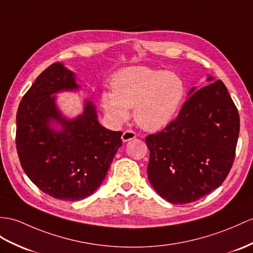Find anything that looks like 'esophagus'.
<instances>
[{
	"mask_svg": "<svg viewBox=\"0 0 253 253\" xmlns=\"http://www.w3.org/2000/svg\"><path fill=\"white\" fill-rule=\"evenodd\" d=\"M135 137H136V134H135L133 131H126V132H123L121 139H122L123 143H126V141L132 140Z\"/></svg>",
	"mask_w": 253,
	"mask_h": 253,
	"instance_id": "34e87169",
	"label": "esophagus"
}]
</instances>
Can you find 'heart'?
<instances>
[{
    "instance_id": "obj_1",
    "label": "heart",
    "mask_w": 253,
    "mask_h": 253,
    "mask_svg": "<svg viewBox=\"0 0 253 253\" xmlns=\"http://www.w3.org/2000/svg\"><path fill=\"white\" fill-rule=\"evenodd\" d=\"M112 91H104L101 103L109 121L116 126L130 118L145 131L157 132L173 121L179 109L186 87L178 74L134 66L115 74Z\"/></svg>"
}]
</instances>
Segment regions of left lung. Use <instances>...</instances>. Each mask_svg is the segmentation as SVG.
Instances as JSON below:
<instances>
[{
	"mask_svg": "<svg viewBox=\"0 0 253 253\" xmlns=\"http://www.w3.org/2000/svg\"><path fill=\"white\" fill-rule=\"evenodd\" d=\"M192 87L177 119L148 135V179L171 204L195 202L219 188L230 173L239 134V115L221 80L208 75Z\"/></svg>",
	"mask_w": 253,
	"mask_h": 253,
	"instance_id": "obj_1",
	"label": "left lung"
}]
</instances>
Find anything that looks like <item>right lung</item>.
<instances>
[{"label": "right lung", "instance_id": "add662e5", "mask_svg": "<svg viewBox=\"0 0 253 253\" xmlns=\"http://www.w3.org/2000/svg\"><path fill=\"white\" fill-rule=\"evenodd\" d=\"M80 89L75 73L53 63L36 78L17 112L16 145L24 173L42 192L62 201L93 193L122 146V133L98 122L89 98L76 117L61 112L57 94Z\"/></svg>", "mask_w": 253, "mask_h": 253}]
</instances>
